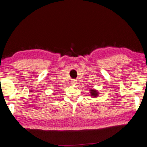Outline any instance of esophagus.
<instances>
[{"label":"esophagus","instance_id":"1","mask_svg":"<svg viewBox=\"0 0 147 147\" xmlns=\"http://www.w3.org/2000/svg\"><path fill=\"white\" fill-rule=\"evenodd\" d=\"M71 83L72 85H75L76 83V80H72V81L71 82Z\"/></svg>","mask_w":147,"mask_h":147}]
</instances>
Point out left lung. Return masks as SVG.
Wrapping results in <instances>:
<instances>
[{
  "instance_id": "left-lung-1",
  "label": "left lung",
  "mask_w": 147,
  "mask_h": 147,
  "mask_svg": "<svg viewBox=\"0 0 147 147\" xmlns=\"http://www.w3.org/2000/svg\"><path fill=\"white\" fill-rule=\"evenodd\" d=\"M90 93L91 94V96H92L93 97H96L98 96V95L99 94L98 92H97L96 90H95V89H90Z\"/></svg>"
}]
</instances>
